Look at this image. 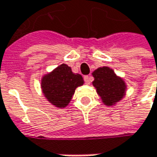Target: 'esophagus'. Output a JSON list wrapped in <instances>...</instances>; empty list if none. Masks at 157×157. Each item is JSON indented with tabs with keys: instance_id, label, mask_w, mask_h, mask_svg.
<instances>
[{
	"instance_id": "34e87169",
	"label": "esophagus",
	"mask_w": 157,
	"mask_h": 157,
	"mask_svg": "<svg viewBox=\"0 0 157 157\" xmlns=\"http://www.w3.org/2000/svg\"><path fill=\"white\" fill-rule=\"evenodd\" d=\"M84 82H85V83L86 84H90V82H91V81H92V77L90 76V75H85L84 77Z\"/></svg>"
}]
</instances>
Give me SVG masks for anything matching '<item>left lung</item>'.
<instances>
[{"mask_svg":"<svg viewBox=\"0 0 157 157\" xmlns=\"http://www.w3.org/2000/svg\"><path fill=\"white\" fill-rule=\"evenodd\" d=\"M92 75L94 77L93 84L105 105H113L124 96L126 85L123 79L113 73V69L106 66L100 67Z\"/></svg>","mask_w":157,"mask_h":157,"instance_id":"left-lung-1","label":"left lung"}]
</instances>
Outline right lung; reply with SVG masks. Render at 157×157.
<instances>
[{
	"instance_id": "obj_1",
	"label": "right lung",
	"mask_w": 157,
	"mask_h": 157,
	"mask_svg": "<svg viewBox=\"0 0 157 157\" xmlns=\"http://www.w3.org/2000/svg\"><path fill=\"white\" fill-rule=\"evenodd\" d=\"M83 84L81 75L74 74L71 67L63 63L42 79V89L48 101L59 108L70 103L75 89Z\"/></svg>"
}]
</instances>
